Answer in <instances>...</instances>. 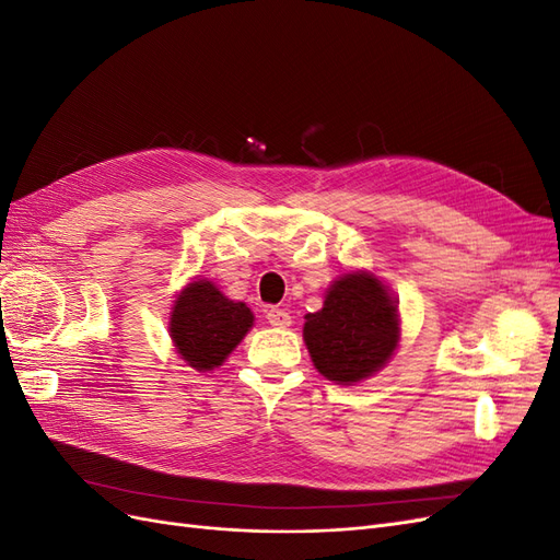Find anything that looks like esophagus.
Listing matches in <instances>:
<instances>
[{"mask_svg": "<svg viewBox=\"0 0 560 560\" xmlns=\"http://www.w3.org/2000/svg\"><path fill=\"white\" fill-rule=\"evenodd\" d=\"M266 319H268V325L280 327V329L292 325V315L287 313L284 308H268V311H266Z\"/></svg>", "mask_w": 560, "mask_h": 560, "instance_id": "esophagus-1", "label": "esophagus"}]
</instances>
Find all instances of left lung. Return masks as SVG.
<instances>
[{
  "label": "left lung",
  "mask_w": 560,
  "mask_h": 560,
  "mask_svg": "<svg viewBox=\"0 0 560 560\" xmlns=\"http://www.w3.org/2000/svg\"><path fill=\"white\" fill-rule=\"evenodd\" d=\"M303 341L322 376L341 385L360 383L397 350V299L374 273H343L327 290L322 308L306 315Z\"/></svg>",
  "instance_id": "left-lung-1"
}]
</instances>
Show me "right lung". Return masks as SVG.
<instances>
[{
    "label": "right lung",
    "instance_id": "add662e5",
    "mask_svg": "<svg viewBox=\"0 0 560 560\" xmlns=\"http://www.w3.org/2000/svg\"><path fill=\"white\" fill-rule=\"evenodd\" d=\"M254 325L243 301H231L210 280H194L173 303L171 338L179 358L196 371H212Z\"/></svg>",
    "mask_w": 560,
    "mask_h": 560
}]
</instances>
